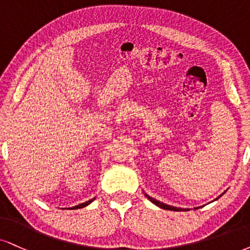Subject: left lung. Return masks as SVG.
<instances>
[{
	"label": "left lung",
	"mask_w": 250,
	"mask_h": 250,
	"mask_svg": "<svg viewBox=\"0 0 250 250\" xmlns=\"http://www.w3.org/2000/svg\"><path fill=\"white\" fill-rule=\"evenodd\" d=\"M225 192V191H224ZM223 192V194H224ZM222 194V195H223ZM220 195V196H222ZM145 196H146V198H148V200H150L151 202H152L153 204H156L157 207H159V208H162V209H165V210H170V211H187L188 209H182V208H176V207H172V205H168V204H165V203H163V202H160V201H157L156 198H153V197H151V196H148V195H146L145 194ZM219 196V197H220ZM219 197H217L216 200H218V198ZM200 208V207H198ZM197 209V208H195V210Z\"/></svg>",
	"instance_id": "1"
}]
</instances>
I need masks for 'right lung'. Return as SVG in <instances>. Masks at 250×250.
<instances>
[{"label":"right lung","mask_w":250,"mask_h":250,"mask_svg":"<svg viewBox=\"0 0 250 250\" xmlns=\"http://www.w3.org/2000/svg\"><path fill=\"white\" fill-rule=\"evenodd\" d=\"M96 198V197H94ZM94 198H92V200H90V201H87V202H84V203H82V204H78V205H76V207H72V208H69V210H76V209H82V208H85V207H87L88 204L90 203H92V202L94 201Z\"/></svg>","instance_id":"obj_1"}]
</instances>
